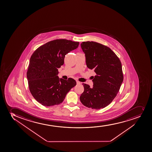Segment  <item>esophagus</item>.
<instances>
[{"label": "esophagus", "mask_w": 152, "mask_h": 152, "mask_svg": "<svg viewBox=\"0 0 152 152\" xmlns=\"http://www.w3.org/2000/svg\"><path fill=\"white\" fill-rule=\"evenodd\" d=\"M76 83H77V85H79V84H80V83H81L80 82L78 81H76Z\"/></svg>", "instance_id": "34e87169"}]
</instances>
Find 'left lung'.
<instances>
[{
    "label": "left lung",
    "mask_w": 152,
    "mask_h": 152,
    "mask_svg": "<svg viewBox=\"0 0 152 152\" xmlns=\"http://www.w3.org/2000/svg\"><path fill=\"white\" fill-rule=\"evenodd\" d=\"M87 67L96 73L93 86L83 83L84 90L80 97L88 108L99 110L110 104L119 91L124 80L121 61L110 48L94 42L81 44Z\"/></svg>",
    "instance_id": "obj_1"
}]
</instances>
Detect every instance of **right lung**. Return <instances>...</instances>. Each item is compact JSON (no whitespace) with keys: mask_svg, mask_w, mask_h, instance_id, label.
<instances>
[{"mask_svg":"<svg viewBox=\"0 0 152 152\" xmlns=\"http://www.w3.org/2000/svg\"><path fill=\"white\" fill-rule=\"evenodd\" d=\"M79 45V42L71 40L55 39L40 46L32 54L26 76L29 91L41 104L51 106L60 104L76 85L73 79H60L58 74L66 55Z\"/></svg>","mask_w":152,"mask_h":152,"instance_id":"add662e5","label":"right lung"}]
</instances>
